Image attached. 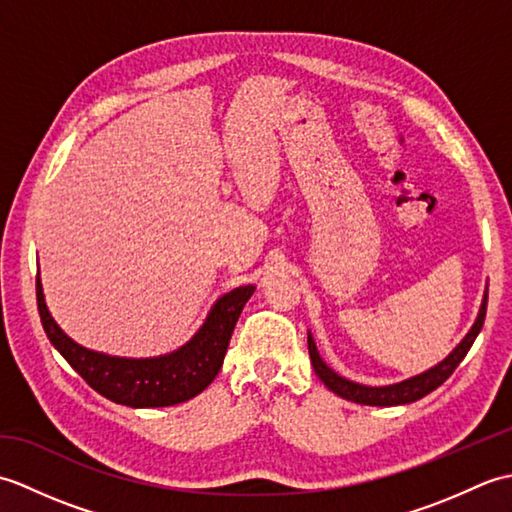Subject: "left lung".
Instances as JSON below:
<instances>
[{
    "label": "left lung",
    "mask_w": 512,
    "mask_h": 512,
    "mask_svg": "<svg viewBox=\"0 0 512 512\" xmlns=\"http://www.w3.org/2000/svg\"><path fill=\"white\" fill-rule=\"evenodd\" d=\"M486 303H488V284L484 288L482 306H480V312H477V317L471 325V330L464 334V339L453 347L449 356H444L438 365L429 367L427 372H420L416 376L400 380V383L372 387V385L356 383V380L341 376L339 372H334V369L323 361L319 350H317V343H314L312 332H308V352H310L312 367H314V372H317V376L321 378V383L328 387L330 391H334L336 396H341L345 400H352V402H358V405H369V407L409 405V402H416L427 394H431L433 389H438L444 383V380H447L453 374V369L464 361L466 352L471 350L473 341L477 339V334H480L482 325H484Z\"/></svg>",
    "instance_id": "8db88e82"
}]
</instances>
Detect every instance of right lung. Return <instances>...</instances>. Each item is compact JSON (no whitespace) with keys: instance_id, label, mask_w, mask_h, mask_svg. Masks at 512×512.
<instances>
[{"instance_id":"1","label":"right lung","mask_w":512,"mask_h":512,"mask_svg":"<svg viewBox=\"0 0 512 512\" xmlns=\"http://www.w3.org/2000/svg\"><path fill=\"white\" fill-rule=\"evenodd\" d=\"M255 286H239L213 303L200 330L178 350L149 358L112 356L79 345L52 319L37 275L39 317L50 343L94 391L134 409L171 407L187 402L213 383L222 369L235 323Z\"/></svg>"}]
</instances>
